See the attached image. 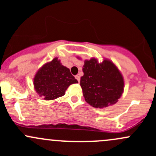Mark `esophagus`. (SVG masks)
Instances as JSON below:
<instances>
[{"mask_svg": "<svg viewBox=\"0 0 156 156\" xmlns=\"http://www.w3.org/2000/svg\"><path fill=\"white\" fill-rule=\"evenodd\" d=\"M75 78H76L77 81H78V82H80V79H81V78H80V75H75Z\"/></svg>", "mask_w": 156, "mask_h": 156, "instance_id": "esophagus-1", "label": "esophagus"}]
</instances>
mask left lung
I'll list each match as a JSON object with an SVG mask.
<instances>
[{
    "instance_id": "obj_1",
    "label": "left lung",
    "mask_w": 156,
    "mask_h": 156,
    "mask_svg": "<svg viewBox=\"0 0 156 156\" xmlns=\"http://www.w3.org/2000/svg\"><path fill=\"white\" fill-rule=\"evenodd\" d=\"M84 75L80 84L88 104L95 108H104L115 104L124 91V78L112 61L98 62L95 58L84 61Z\"/></svg>"
}]
</instances>
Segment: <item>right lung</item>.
I'll list each match as a JSON object with an SVG mask.
<instances>
[{
    "label": "right lung",
    "mask_w": 156,
    "mask_h": 156,
    "mask_svg": "<svg viewBox=\"0 0 156 156\" xmlns=\"http://www.w3.org/2000/svg\"><path fill=\"white\" fill-rule=\"evenodd\" d=\"M76 83L78 81L71 74L69 69L62 66L56 57L45 63L34 78V90L45 100L62 97L69 86Z\"/></svg>",
    "instance_id": "add662e5"
}]
</instances>
